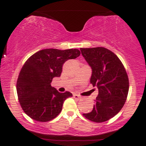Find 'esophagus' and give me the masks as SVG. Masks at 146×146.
I'll list each match as a JSON object with an SVG mask.
<instances>
[{"mask_svg":"<svg viewBox=\"0 0 146 146\" xmlns=\"http://www.w3.org/2000/svg\"><path fill=\"white\" fill-rule=\"evenodd\" d=\"M73 98H74L75 99H76V100L81 99V97H80V96L78 95V94H73Z\"/></svg>","mask_w":146,"mask_h":146,"instance_id":"esophagus-1","label":"esophagus"}]
</instances>
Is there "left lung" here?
Listing matches in <instances>:
<instances>
[{
  "label": "left lung",
  "mask_w": 146,
  "mask_h": 146,
  "mask_svg": "<svg viewBox=\"0 0 146 146\" xmlns=\"http://www.w3.org/2000/svg\"><path fill=\"white\" fill-rule=\"evenodd\" d=\"M80 50L92 68L90 83L98 89L93 110L83 115L92 121H106L116 115L125 103L129 92L127 72L119 57L104 47Z\"/></svg>",
  "instance_id": "8db88e82"
}]
</instances>
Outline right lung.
Returning a JSON list of instances; mask_svg holds the SVG:
<instances>
[{"label":"right lung","instance_id":"add662e5","mask_svg":"<svg viewBox=\"0 0 146 146\" xmlns=\"http://www.w3.org/2000/svg\"><path fill=\"white\" fill-rule=\"evenodd\" d=\"M80 54L76 48H46L25 62L18 76L17 92L22 110L31 119L48 121L61 112L64 101L73 94L69 92H59L51 83L53 78L60 77L67 60Z\"/></svg>","mask_w":146,"mask_h":146}]
</instances>
